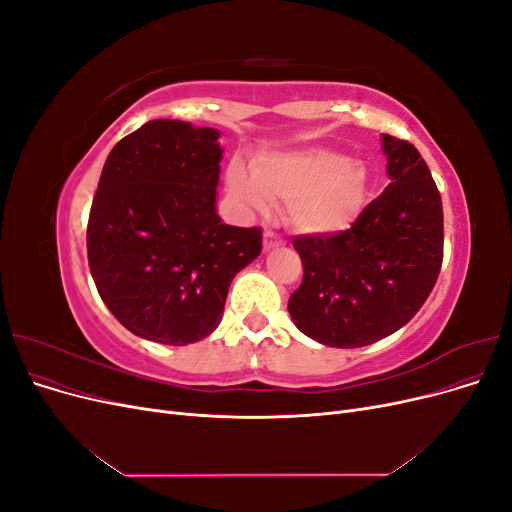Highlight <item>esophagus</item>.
I'll list each match as a JSON object with an SVG mask.
<instances>
[{"label": "esophagus", "mask_w": 512, "mask_h": 512, "mask_svg": "<svg viewBox=\"0 0 512 512\" xmlns=\"http://www.w3.org/2000/svg\"><path fill=\"white\" fill-rule=\"evenodd\" d=\"M262 245H265V250H273V247L284 245V239L273 230H265V235H262Z\"/></svg>", "instance_id": "34e87169"}]
</instances>
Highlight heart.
Returning a JSON list of instances; mask_svg holds the SVG:
<instances>
[{"label": "heart", "mask_w": 512, "mask_h": 512, "mask_svg": "<svg viewBox=\"0 0 512 512\" xmlns=\"http://www.w3.org/2000/svg\"><path fill=\"white\" fill-rule=\"evenodd\" d=\"M230 196L245 211H265L269 200L286 205V220L305 235H333L359 218L369 188L361 160L329 149L262 153L252 162V179L241 164L226 173Z\"/></svg>", "instance_id": "b5f03b06"}]
</instances>
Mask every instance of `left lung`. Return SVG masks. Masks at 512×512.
Masks as SVG:
<instances>
[{
  "instance_id": "1",
  "label": "left lung",
  "mask_w": 512,
  "mask_h": 512,
  "mask_svg": "<svg viewBox=\"0 0 512 512\" xmlns=\"http://www.w3.org/2000/svg\"><path fill=\"white\" fill-rule=\"evenodd\" d=\"M391 183L348 230L292 241L303 282L288 312L331 348H361L408 324L442 267V198L418 149L382 134Z\"/></svg>"
}]
</instances>
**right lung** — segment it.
<instances>
[{"label":"right lung","instance_id":"1","mask_svg":"<svg viewBox=\"0 0 512 512\" xmlns=\"http://www.w3.org/2000/svg\"><path fill=\"white\" fill-rule=\"evenodd\" d=\"M220 132L153 119L113 147L87 224L91 277L138 337L194 344L218 329L232 277L262 250L260 228L215 211Z\"/></svg>","mask_w":512,"mask_h":512}]
</instances>
